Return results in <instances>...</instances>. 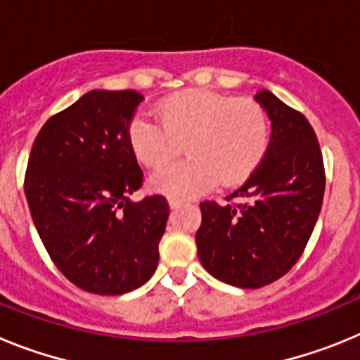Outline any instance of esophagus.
Segmentation results:
<instances>
[{"label": "esophagus", "mask_w": 360, "mask_h": 360, "mask_svg": "<svg viewBox=\"0 0 360 360\" xmlns=\"http://www.w3.org/2000/svg\"><path fill=\"white\" fill-rule=\"evenodd\" d=\"M180 205H182V202H180V200H174V198L169 200V207L171 209H178Z\"/></svg>", "instance_id": "34e87169"}]
</instances>
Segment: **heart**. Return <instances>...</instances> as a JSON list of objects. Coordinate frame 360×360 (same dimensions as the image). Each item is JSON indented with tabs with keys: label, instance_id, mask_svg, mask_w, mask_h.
<instances>
[{
	"label": "heart",
	"instance_id": "heart-1",
	"mask_svg": "<svg viewBox=\"0 0 360 360\" xmlns=\"http://www.w3.org/2000/svg\"><path fill=\"white\" fill-rule=\"evenodd\" d=\"M158 119L135 117L128 139L135 157L160 169L180 155L189 158L151 176V187L174 200L198 196L216 184L236 186L256 171L269 148L265 108L252 98L187 90L162 101Z\"/></svg>",
	"mask_w": 360,
	"mask_h": 360
}]
</instances>
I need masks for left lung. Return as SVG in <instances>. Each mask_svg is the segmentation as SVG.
Instances as JSON below:
<instances>
[{
  "label": "left lung",
  "mask_w": 360,
  "mask_h": 360,
  "mask_svg": "<svg viewBox=\"0 0 360 360\" xmlns=\"http://www.w3.org/2000/svg\"><path fill=\"white\" fill-rule=\"evenodd\" d=\"M272 120L265 157L225 205L202 202L198 257L209 274L240 288H262L285 276L303 254L324 195V164L303 113L259 90ZM238 199V202L233 200Z\"/></svg>",
  "instance_id": "left-lung-1"
}]
</instances>
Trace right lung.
<instances>
[{
  "label": "right lung",
  "instance_id": "1",
  "mask_svg": "<svg viewBox=\"0 0 360 360\" xmlns=\"http://www.w3.org/2000/svg\"><path fill=\"white\" fill-rule=\"evenodd\" d=\"M142 101L133 90L88 91L44 122L28 157L25 195L44 249L91 294L135 290L158 265L167 200H129L144 182L128 139Z\"/></svg>",
  "mask_w": 360,
  "mask_h": 360
}]
</instances>
